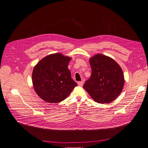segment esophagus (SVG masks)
Listing matches in <instances>:
<instances>
[{
	"mask_svg": "<svg viewBox=\"0 0 148 148\" xmlns=\"http://www.w3.org/2000/svg\"><path fill=\"white\" fill-rule=\"evenodd\" d=\"M77 84H78L79 86H82L83 85V82H82V81H79V82H77Z\"/></svg>",
	"mask_w": 148,
	"mask_h": 148,
	"instance_id": "34e87169",
	"label": "esophagus"
}]
</instances>
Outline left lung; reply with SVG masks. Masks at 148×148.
Listing matches in <instances>:
<instances>
[{"mask_svg":"<svg viewBox=\"0 0 148 148\" xmlns=\"http://www.w3.org/2000/svg\"><path fill=\"white\" fill-rule=\"evenodd\" d=\"M91 75L83 88L99 103H109L117 98L124 84L121 67L112 58L97 54L90 58Z\"/></svg>","mask_w":148,"mask_h":148,"instance_id":"left-lung-1","label":"left lung"}]
</instances>
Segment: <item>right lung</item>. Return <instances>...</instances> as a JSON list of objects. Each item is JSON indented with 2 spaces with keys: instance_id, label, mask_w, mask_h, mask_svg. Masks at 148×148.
I'll list each match as a JSON object with an SVG mask.
<instances>
[{
  "instance_id": "1",
  "label": "right lung",
  "mask_w": 148,
  "mask_h": 148,
  "mask_svg": "<svg viewBox=\"0 0 148 148\" xmlns=\"http://www.w3.org/2000/svg\"><path fill=\"white\" fill-rule=\"evenodd\" d=\"M71 58L53 53L42 58L34 67L32 81L35 91L48 103L64 100L77 84L71 77L68 64Z\"/></svg>"
}]
</instances>
